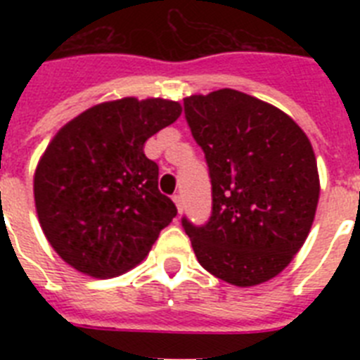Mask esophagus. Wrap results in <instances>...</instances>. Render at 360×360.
Here are the masks:
<instances>
[{
  "label": "esophagus",
  "mask_w": 360,
  "mask_h": 360,
  "mask_svg": "<svg viewBox=\"0 0 360 360\" xmlns=\"http://www.w3.org/2000/svg\"><path fill=\"white\" fill-rule=\"evenodd\" d=\"M173 200H174V203H176L178 212H182V211H184V200H182V195H173Z\"/></svg>",
  "instance_id": "obj_1"
}]
</instances>
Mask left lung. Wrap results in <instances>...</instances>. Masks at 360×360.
<instances>
[{"label": "left lung", "mask_w": 360, "mask_h": 360, "mask_svg": "<svg viewBox=\"0 0 360 360\" xmlns=\"http://www.w3.org/2000/svg\"><path fill=\"white\" fill-rule=\"evenodd\" d=\"M184 115L211 178L207 221L182 218L200 265L236 287L269 281L303 247L316 216L310 141L281 110L229 88L184 98Z\"/></svg>", "instance_id": "left-lung-1"}]
</instances>
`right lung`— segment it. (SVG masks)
<instances>
[{
	"label": "right lung",
	"mask_w": 360,
	"mask_h": 360,
	"mask_svg": "<svg viewBox=\"0 0 360 360\" xmlns=\"http://www.w3.org/2000/svg\"><path fill=\"white\" fill-rule=\"evenodd\" d=\"M180 111L174 101L120 98L86 110L53 136L36 169L34 198L44 236L73 269L94 278L122 274L176 216L144 144Z\"/></svg>",
	"instance_id": "1"
}]
</instances>
